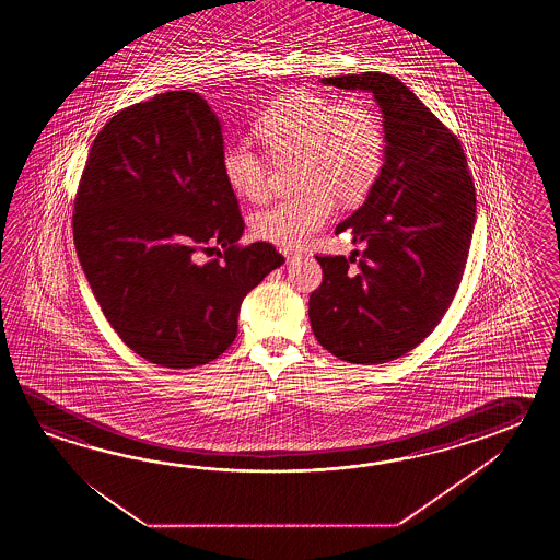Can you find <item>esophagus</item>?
I'll return each mask as SVG.
<instances>
[{
  "mask_svg": "<svg viewBox=\"0 0 560 560\" xmlns=\"http://www.w3.org/2000/svg\"><path fill=\"white\" fill-rule=\"evenodd\" d=\"M282 254H284V258L288 262H290V260H294L298 256L296 252L282 250Z\"/></svg>",
  "mask_w": 560,
  "mask_h": 560,
  "instance_id": "34e87169",
  "label": "esophagus"
}]
</instances>
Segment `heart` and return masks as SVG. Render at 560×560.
I'll return each mask as SVG.
<instances>
[{
    "label": "heart",
    "instance_id": "heart-1",
    "mask_svg": "<svg viewBox=\"0 0 560 560\" xmlns=\"http://www.w3.org/2000/svg\"><path fill=\"white\" fill-rule=\"evenodd\" d=\"M254 130L276 160L296 158L298 196L276 200L252 218L260 240L300 248L334 212L338 202L362 200L378 178L384 158L381 119L360 102L340 104L308 90L278 97L256 119ZM228 186L246 200L268 188V164L250 143H228L222 154Z\"/></svg>",
    "mask_w": 560,
    "mask_h": 560
}]
</instances>
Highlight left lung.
<instances>
[{
  "mask_svg": "<svg viewBox=\"0 0 560 560\" xmlns=\"http://www.w3.org/2000/svg\"><path fill=\"white\" fill-rule=\"evenodd\" d=\"M322 84L374 95L386 145L366 200L336 228L364 250L358 260V250L316 256L310 324L334 357L382 364L417 348L451 306L475 230V184L458 138L398 78L362 72Z\"/></svg>",
  "mask_w": 560,
  "mask_h": 560,
  "instance_id": "8db88e82",
  "label": "left lung"
}]
</instances>
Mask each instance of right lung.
Segmentation results:
<instances>
[{"mask_svg":"<svg viewBox=\"0 0 560 560\" xmlns=\"http://www.w3.org/2000/svg\"><path fill=\"white\" fill-rule=\"evenodd\" d=\"M222 154V124L202 95L164 92L107 121L75 196L73 242L100 308L164 369L228 350L242 300L284 264L272 244L238 246L244 222ZM220 247L222 261L199 262Z\"/></svg>","mask_w":560,"mask_h":560,"instance_id":"1","label":"right lung"}]
</instances>
